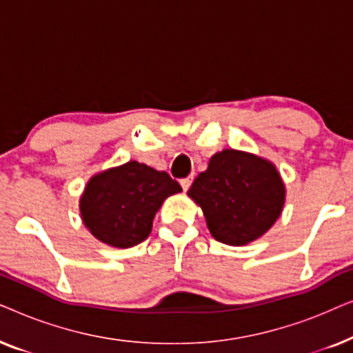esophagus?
<instances>
[{"label": "esophagus", "instance_id": "1", "mask_svg": "<svg viewBox=\"0 0 353 353\" xmlns=\"http://www.w3.org/2000/svg\"><path fill=\"white\" fill-rule=\"evenodd\" d=\"M191 183H192V176H188V178H183V180L180 181V185H181V188H183V191H188L190 190V186H191Z\"/></svg>", "mask_w": 353, "mask_h": 353}]
</instances>
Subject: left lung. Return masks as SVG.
Listing matches in <instances>:
<instances>
[{
  "label": "left lung",
  "mask_w": 353,
  "mask_h": 353,
  "mask_svg": "<svg viewBox=\"0 0 353 353\" xmlns=\"http://www.w3.org/2000/svg\"><path fill=\"white\" fill-rule=\"evenodd\" d=\"M188 196L204 212L207 228L220 243L245 245L281 215L286 186L276 165L255 154L223 149L210 157Z\"/></svg>",
  "instance_id": "8db88e82"
}]
</instances>
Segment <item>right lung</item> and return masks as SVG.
<instances>
[{"label":"right lung","instance_id":"1","mask_svg":"<svg viewBox=\"0 0 353 353\" xmlns=\"http://www.w3.org/2000/svg\"><path fill=\"white\" fill-rule=\"evenodd\" d=\"M180 191L168 173L130 161L90 178L80 196V216L101 243L128 249L148 238L163 201Z\"/></svg>","mask_w":353,"mask_h":353}]
</instances>
